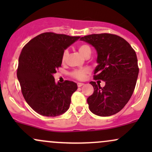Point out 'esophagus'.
I'll list each match as a JSON object with an SVG mask.
<instances>
[{"label":"esophagus","instance_id":"obj_1","mask_svg":"<svg viewBox=\"0 0 152 152\" xmlns=\"http://www.w3.org/2000/svg\"><path fill=\"white\" fill-rule=\"evenodd\" d=\"M83 85H84V83H77L78 87H81L82 86H83Z\"/></svg>","mask_w":152,"mask_h":152}]
</instances>
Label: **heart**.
<instances>
[{
  "instance_id": "obj_1",
  "label": "heart",
  "mask_w": 152,
  "mask_h": 152,
  "mask_svg": "<svg viewBox=\"0 0 152 152\" xmlns=\"http://www.w3.org/2000/svg\"><path fill=\"white\" fill-rule=\"evenodd\" d=\"M78 50L79 51V53L81 54L82 56L86 57V56L91 55V48L88 46V44L86 43H83V44H81L78 46ZM68 54H69V50H65L63 53L62 55V62H65L66 60V58L68 56ZM88 69H78V70H75L71 72V75L73 77L76 78L78 80H83L86 77V74H88Z\"/></svg>"
}]
</instances>
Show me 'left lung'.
Returning <instances> with one entry per match:
<instances>
[{
  "mask_svg": "<svg viewBox=\"0 0 152 152\" xmlns=\"http://www.w3.org/2000/svg\"><path fill=\"white\" fill-rule=\"evenodd\" d=\"M80 40L96 50L98 66L94 78L105 81L103 88L95 81L90 82L94 87L93 94L87 99L90 111L100 116L119 112L129 101L137 83L136 52L126 40L114 34H91Z\"/></svg>",
  "mask_w": 152,
  "mask_h": 152,
  "instance_id": "1",
  "label": "left lung"
}]
</instances>
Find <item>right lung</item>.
Returning <instances> with one entry per match:
<instances>
[{"mask_svg":"<svg viewBox=\"0 0 152 152\" xmlns=\"http://www.w3.org/2000/svg\"><path fill=\"white\" fill-rule=\"evenodd\" d=\"M80 38L43 33L23 48L17 77L26 102L38 114L57 116L69 109L71 97L77 90L74 81L56 83L53 75L61 66L64 50Z\"/></svg>","mask_w":152,"mask_h":152,"instance_id":"1","label":"right lung"}]
</instances>
